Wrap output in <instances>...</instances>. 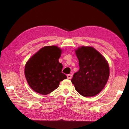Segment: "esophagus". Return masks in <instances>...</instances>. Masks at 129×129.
<instances>
[{"mask_svg":"<svg viewBox=\"0 0 129 129\" xmlns=\"http://www.w3.org/2000/svg\"><path fill=\"white\" fill-rule=\"evenodd\" d=\"M67 78L71 79L72 78V75H71V74H69V75H67Z\"/></svg>","mask_w":129,"mask_h":129,"instance_id":"obj_1","label":"esophagus"}]
</instances>
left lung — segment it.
Returning a JSON list of instances; mask_svg holds the SVG:
<instances>
[{
  "label": "left lung",
  "instance_id": "1",
  "mask_svg": "<svg viewBox=\"0 0 129 129\" xmlns=\"http://www.w3.org/2000/svg\"><path fill=\"white\" fill-rule=\"evenodd\" d=\"M79 69L71 80L75 89L84 97H93L105 87L109 77V67L101 54L91 46L75 51Z\"/></svg>",
  "mask_w": 129,
  "mask_h": 129
}]
</instances>
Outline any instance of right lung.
Instances as JSON below:
<instances>
[{
    "instance_id": "right-lung-1",
    "label": "right lung",
    "mask_w": 129,
    "mask_h": 129,
    "mask_svg": "<svg viewBox=\"0 0 129 129\" xmlns=\"http://www.w3.org/2000/svg\"><path fill=\"white\" fill-rule=\"evenodd\" d=\"M62 50L57 46L41 49L26 63L24 74L29 85L37 92L47 94L57 89L60 81L67 78L58 62Z\"/></svg>"
}]
</instances>
